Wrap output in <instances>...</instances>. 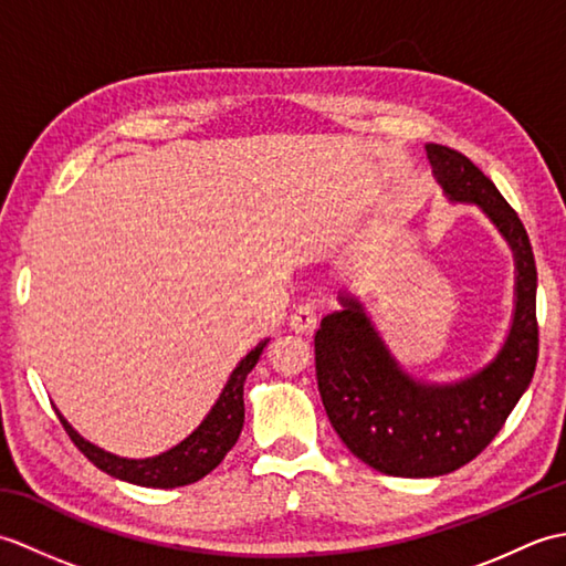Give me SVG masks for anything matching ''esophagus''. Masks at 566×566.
<instances>
[{"label":"esophagus","instance_id":"1","mask_svg":"<svg viewBox=\"0 0 566 566\" xmlns=\"http://www.w3.org/2000/svg\"><path fill=\"white\" fill-rule=\"evenodd\" d=\"M316 323H318V316H316V311L311 308V306H298L294 314H292V318H290V326L296 333H314L316 331Z\"/></svg>","mask_w":566,"mask_h":566}]
</instances>
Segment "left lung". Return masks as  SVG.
I'll use <instances>...</instances> for the list:
<instances>
[{"instance_id":"8db88e82","label":"left lung","mask_w":566,"mask_h":566,"mask_svg":"<svg viewBox=\"0 0 566 566\" xmlns=\"http://www.w3.org/2000/svg\"><path fill=\"white\" fill-rule=\"evenodd\" d=\"M426 150L444 195L476 203L509 240L515 311L506 343L486 367L428 384L406 375L363 304L340 294L343 308L321 321L314 338L318 391L347 450L389 476H440L472 462L499 436L537 365V270L518 213L467 155L438 143Z\"/></svg>"}]
</instances>
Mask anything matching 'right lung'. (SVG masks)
<instances>
[{
    "label": "right lung",
    "mask_w": 566,
    "mask_h": 566,
    "mask_svg": "<svg viewBox=\"0 0 566 566\" xmlns=\"http://www.w3.org/2000/svg\"><path fill=\"white\" fill-rule=\"evenodd\" d=\"M270 338L258 343L255 350H250L238 367L233 369L231 379L223 387L219 401L213 403L209 416L201 420V426L185 438L172 450H167L158 457H148V460H126V457H116L112 452H104L97 444L84 440L80 432L72 428L67 420L57 413L60 423H63L70 440L77 444V450L87 457V460L99 467L102 472L109 476L124 479L128 484L150 486V489H175L195 484L199 479L207 476L211 469L223 462L228 450L233 448L240 430H243L245 420V403H243V384L250 375V369L258 365L264 347Z\"/></svg>",
    "instance_id": "add662e5"
}]
</instances>
